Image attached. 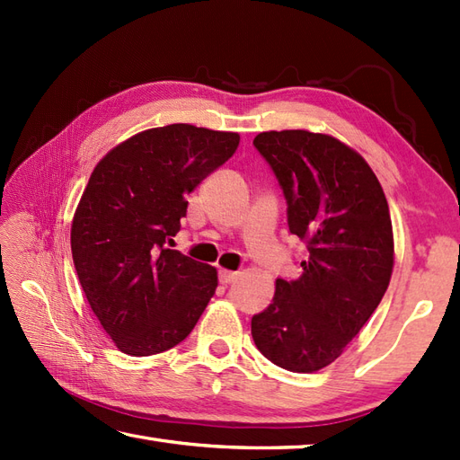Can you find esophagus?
Masks as SVG:
<instances>
[{
  "label": "esophagus",
  "instance_id": "esophagus-1",
  "mask_svg": "<svg viewBox=\"0 0 460 460\" xmlns=\"http://www.w3.org/2000/svg\"><path fill=\"white\" fill-rule=\"evenodd\" d=\"M237 279V272H231V270H225V269H221L219 270V282L221 285H231L233 280Z\"/></svg>",
  "mask_w": 460,
  "mask_h": 460
}]
</instances>
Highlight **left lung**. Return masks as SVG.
Segmentation results:
<instances>
[{
	"mask_svg": "<svg viewBox=\"0 0 460 460\" xmlns=\"http://www.w3.org/2000/svg\"><path fill=\"white\" fill-rule=\"evenodd\" d=\"M252 144L277 175L288 229L308 257L300 279H277L251 334L272 364L312 374L344 351L385 295L394 270L389 205L367 162L334 136L270 130Z\"/></svg>",
	"mask_w": 460,
	"mask_h": 460,
	"instance_id": "left-lung-1",
	"label": "left lung"
}]
</instances>
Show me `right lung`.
Masks as SVG:
<instances>
[{
	"instance_id": "obj_1",
	"label": "right lung",
	"mask_w": 460,
	"mask_h": 460,
	"mask_svg": "<svg viewBox=\"0 0 460 460\" xmlns=\"http://www.w3.org/2000/svg\"><path fill=\"white\" fill-rule=\"evenodd\" d=\"M237 132L170 124L132 136L96 164L71 227L84 296L128 356L178 346L217 288V270L168 249L188 195L235 154Z\"/></svg>"
}]
</instances>
